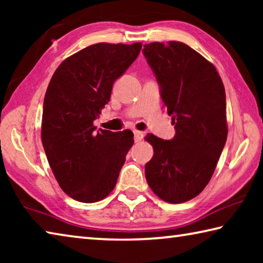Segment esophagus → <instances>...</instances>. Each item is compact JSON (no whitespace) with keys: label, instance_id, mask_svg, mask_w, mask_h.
Instances as JSON below:
<instances>
[{"label":"esophagus","instance_id":"1","mask_svg":"<svg viewBox=\"0 0 263 263\" xmlns=\"http://www.w3.org/2000/svg\"><path fill=\"white\" fill-rule=\"evenodd\" d=\"M133 133H135V141L136 142H139L142 138H144V133H142L141 131H133Z\"/></svg>","mask_w":263,"mask_h":263}]
</instances>
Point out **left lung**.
<instances>
[{
  "mask_svg": "<svg viewBox=\"0 0 263 263\" xmlns=\"http://www.w3.org/2000/svg\"><path fill=\"white\" fill-rule=\"evenodd\" d=\"M142 53L175 128L171 140L146 136L154 149L146 180L163 201L183 203L205 188L225 146V88L215 66L184 43L146 44Z\"/></svg>",
  "mask_w": 263,
  "mask_h": 263,
  "instance_id": "left-lung-1",
  "label": "left lung"
}]
</instances>
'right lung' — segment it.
I'll return each instance as SVG.
<instances>
[{
    "mask_svg": "<svg viewBox=\"0 0 263 263\" xmlns=\"http://www.w3.org/2000/svg\"><path fill=\"white\" fill-rule=\"evenodd\" d=\"M141 46H88L62 62L48 84L43 106V146L60 188L75 201H102L117 183L133 133L96 131L94 121L110 101L115 81L137 59Z\"/></svg>",
    "mask_w": 263,
    "mask_h": 263,
    "instance_id": "obj_1",
    "label": "right lung"
}]
</instances>
